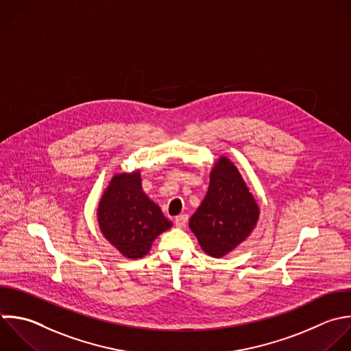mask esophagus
<instances>
[{
	"instance_id": "1",
	"label": "esophagus",
	"mask_w": 351,
	"mask_h": 351,
	"mask_svg": "<svg viewBox=\"0 0 351 351\" xmlns=\"http://www.w3.org/2000/svg\"><path fill=\"white\" fill-rule=\"evenodd\" d=\"M186 222H188V215H185V214H181V215L176 217V219H174V223L177 228H185Z\"/></svg>"
}]
</instances>
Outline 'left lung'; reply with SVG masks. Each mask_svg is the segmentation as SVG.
I'll return each mask as SVG.
<instances>
[{
  "instance_id": "8db88e82",
  "label": "left lung",
  "mask_w": 351,
  "mask_h": 351,
  "mask_svg": "<svg viewBox=\"0 0 351 351\" xmlns=\"http://www.w3.org/2000/svg\"><path fill=\"white\" fill-rule=\"evenodd\" d=\"M259 206L234 163L219 156L211 171L208 191L189 219V229L202 250L222 258L255 229Z\"/></svg>"
}]
</instances>
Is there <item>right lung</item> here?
I'll list each match as a JSON object with an SVG mask.
<instances>
[{
    "label": "right lung",
    "mask_w": 351,
    "mask_h": 351,
    "mask_svg": "<svg viewBox=\"0 0 351 351\" xmlns=\"http://www.w3.org/2000/svg\"><path fill=\"white\" fill-rule=\"evenodd\" d=\"M97 222L106 240L129 259L145 256L155 239L173 226L143 191L138 169L111 178L99 202Z\"/></svg>",
    "instance_id": "1"
}]
</instances>
